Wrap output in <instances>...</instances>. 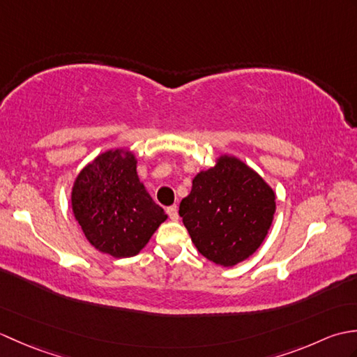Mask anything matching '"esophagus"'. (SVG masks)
<instances>
[{
  "label": "esophagus",
  "mask_w": 357,
  "mask_h": 357,
  "mask_svg": "<svg viewBox=\"0 0 357 357\" xmlns=\"http://www.w3.org/2000/svg\"><path fill=\"white\" fill-rule=\"evenodd\" d=\"M167 215H169V218L172 219V221H178V218H179V215H178V207H176V206L167 207Z\"/></svg>",
  "instance_id": "34e87169"
}]
</instances>
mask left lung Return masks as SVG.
<instances>
[{"label":"left lung","instance_id":"1","mask_svg":"<svg viewBox=\"0 0 357 357\" xmlns=\"http://www.w3.org/2000/svg\"><path fill=\"white\" fill-rule=\"evenodd\" d=\"M275 210L271 188L233 156H221L213 169L196 174L190 195L179 204V216L198 252L222 267L259 248Z\"/></svg>","mask_w":357,"mask_h":357}]
</instances>
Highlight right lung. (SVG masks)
I'll use <instances>...</instances> for the list:
<instances>
[{"label":"right lung","instance_id":"1","mask_svg":"<svg viewBox=\"0 0 357 357\" xmlns=\"http://www.w3.org/2000/svg\"><path fill=\"white\" fill-rule=\"evenodd\" d=\"M72 207L90 244L113 257L138 255L167 219L139 183L135 156L123 150L105 151L78 174Z\"/></svg>","mask_w":357,"mask_h":357}]
</instances>
